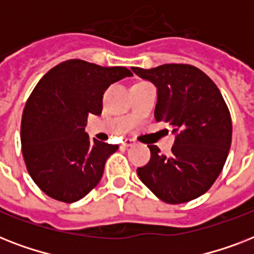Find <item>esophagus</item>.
<instances>
[{"instance_id": "34e87169", "label": "esophagus", "mask_w": 254, "mask_h": 254, "mask_svg": "<svg viewBox=\"0 0 254 254\" xmlns=\"http://www.w3.org/2000/svg\"><path fill=\"white\" fill-rule=\"evenodd\" d=\"M135 143V141L134 139H131V138H125L123 141V145L125 147H129V146H133V145H134Z\"/></svg>"}]
</instances>
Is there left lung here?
I'll list each match as a JSON object with an SVG mask.
<instances>
[{"instance_id":"obj_1","label":"left lung","mask_w":254,"mask_h":254,"mask_svg":"<svg viewBox=\"0 0 254 254\" xmlns=\"http://www.w3.org/2000/svg\"><path fill=\"white\" fill-rule=\"evenodd\" d=\"M131 69L158 88L155 120L177 133L170 154L149 145L150 161L137 169L139 179L169 204L196 199L220 175L232 142L231 113L219 88L190 64Z\"/></svg>"}]
</instances>
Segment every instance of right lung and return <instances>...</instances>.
I'll use <instances>...</instances> for the list:
<instances>
[{"label": "right lung", "instance_id": "obj_1", "mask_svg": "<svg viewBox=\"0 0 254 254\" xmlns=\"http://www.w3.org/2000/svg\"><path fill=\"white\" fill-rule=\"evenodd\" d=\"M131 75L125 67L71 59L38 81L22 113L21 142L26 169L46 195L73 203L97 186L119 146L89 141L88 115H101L104 91Z\"/></svg>", "mask_w": 254, "mask_h": 254}]
</instances>
